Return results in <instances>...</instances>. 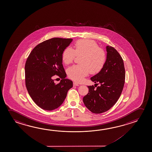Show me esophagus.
I'll return each mask as SVG.
<instances>
[{"label":"esophagus","instance_id":"esophagus-1","mask_svg":"<svg viewBox=\"0 0 152 152\" xmlns=\"http://www.w3.org/2000/svg\"><path fill=\"white\" fill-rule=\"evenodd\" d=\"M73 85H74V86H79V84L76 82H73Z\"/></svg>","mask_w":152,"mask_h":152}]
</instances>
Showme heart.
I'll return each mask as SVG.
<instances>
[{"mask_svg":"<svg viewBox=\"0 0 152 152\" xmlns=\"http://www.w3.org/2000/svg\"><path fill=\"white\" fill-rule=\"evenodd\" d=\"M74 47V50L71 48H66L61 56L63 62L69 65L74 60L76 56H81L80 65H73L67 69L70 78L81 82L90 72L94 74L102 69L106 62L107 56L104 51L99 47L95 41L88 39L78 40Z\"/></svg>","mask_w":152,"mask_h":152,"instance_id":"b5f03b06","label":"heart"}]
</instances>
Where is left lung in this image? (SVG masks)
Listing matches in <instances>:
<instances>
[{"instance_id":"1","label":"left lung","mask_w":152,"mask_h":152,"mask_svg":"<svg viewBox=\"0 0 152 152\" xmlns=\"http://www.w3.org/2000/svg\"><path fill=\"white\" fill-rule=\"evenodd\" d=\"M104 66L91 80L100 86H88V93L83 97L85 105L90 111L99 114L107 111L116 103L122 93L125 80V69L121 56L109 45Z\"/></svg>"}]
</instances>
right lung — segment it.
<instances>
[{
	"label": "right lung",
	"mask_w": 152,
	"mask_h": 152,
	"mask_svg": "<svg viewBox=\"0 0 152 152\" xmlns=\"http://www.w3.org/2000/svg\"><path fill=\"white\" fill-rule=\"evenodd\" d=\"M72 41L59 37L45 40L33 49L26 60V87L33 101L42 109L51 111L60 107L72 87V81L65 78L61 57ZM56 75L62 78L57 85L52 78Z\"/></svg>",
	"instance_id": "add662e5"
}]
</instances>
